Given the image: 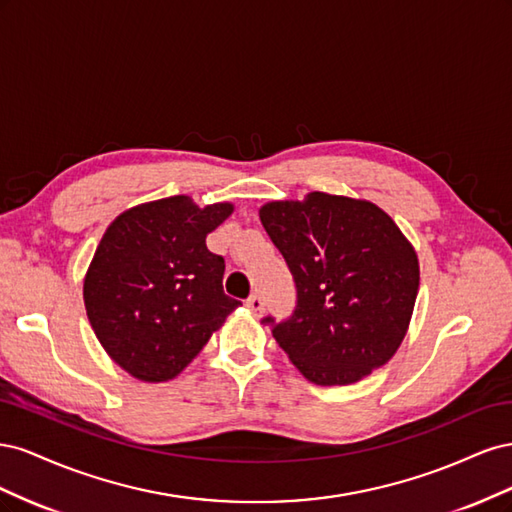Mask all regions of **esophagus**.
Here are the masks:
<instances>
[{"label": "esophagus", "mask_w": 512, "mask_h": 512, "mask_svg": "<svg viewBox=\"0 0 512 512\" xmlns=\"http://www.w3.org/2000/svg\"><path fill=\"white\" fill-rule=\"evenodd\" d=\"M245 307L250 309L254 316H262V312H265V303H262V299L258 297V294H252V297L245 301Z\"/></svg>", "instance_id": "34e87169"}]
</instances>
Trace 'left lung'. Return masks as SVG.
I'll return each mask as SVG.
<instances>
[{
	"label": "left lung",
	"mask_w": 512,
	"mask_h": 512,
	"mask_svg": "<svg viewBox=\"0 0 512 512\" xmlns=\"http://www.w3.org/2000/svg\"><path fill=\"white\" fill-rule=\"evenodd\" d=\"M297 284V307L273 337L314 384L359 382L389 363L408 333L418 256L404 232L363 198L309 192L258 209Z\"/></svg>",
	"instance_id": "1"
}]
</instances>
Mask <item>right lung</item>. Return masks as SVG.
<instances>
[{"instance_id":"add662e5","label":"right lung","mask_w":512,"mask_h":512,"mask_svg":"<svg viewBox=\"0 0 512 512\" xmlns=\"http://www.w3.org/2000/svg\"><path fill=\"white\" fill-rule=\"evenodd\" d=\"M235 211L168 196L119 213L83 280L91 329L106 354L141 382L179 376L241 305L224 294V258L207 235Z\"/></svg>"}]
</instances>
